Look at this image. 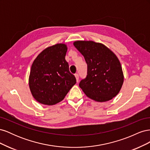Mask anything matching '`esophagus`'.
I'll return each mask as SVG.
<instances>
[{"label": "esophagus", "mask_w": 150, "mask_h": 150, "mask_svg": "<svg viewBox=\"0 0 150 150\" xmlns=\"http://www.w3.org/2000/svg\"><path fill=\"white\" fill-rule=\"evenodd\" d=\"M74 76H75L76 81H77V82H78V81H79V75H78V74H75Z\"/></svg>", "instance_id": "obj_1"}]
</instances>
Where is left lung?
Returning a JSON list of instances; mask_svg holds the SVG:
<instances>
[{
    "mask_svg": "<svg viewBox=\"0 0 150 150\" xmlns=\"http://www.w3.org/2000/svg\"><path fill=\"white\" fill-rule=\"evenodd\" d=\"M74 47L88 65L87 76L79 86L90 99L110 101L119 93L124 82L121 63L116 54L104 44L92 40H77Z\"/></svg>",
    "mask_w": 150,
    "mask_h": 150,
    "instance_id": "1",
    "label": "left lung"
}]
</instances>
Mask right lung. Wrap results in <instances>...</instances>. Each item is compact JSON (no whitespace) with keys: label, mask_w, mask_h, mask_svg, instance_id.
<instances>
[{"label":"right lung","mask_w":150,"mask_h":150,"mask_svg":"<svg viewBox=\"0 0 150 150\" xmlns=\"http://www.w3.org/2000/svg\"><path fill=\"white\" fill-rule=\"evenodd\" d=\"M67 45L56 44L40 52L32 64L29 86L34 98L51 106L62 101L76 83L65 59Z\"/></svg>","instance_id":"add662e5"}]
</instances>
